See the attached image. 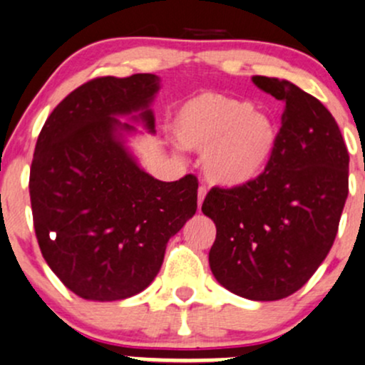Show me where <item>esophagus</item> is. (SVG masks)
I'll use <instances>...</instances> for the list:
<instances>
[{
	"mask_svg": "<svg viewBox=\"0 0 365 365\" xmlns=\"http://www.w3.org/2000/svg\"><path fill=\"white\" fill-rule=\"evenodd\" d=\"M206 192H207L206 187H204V185L199 187V190H197V206H199V210H201L204 197H206Z\"/></svg>",
	"mask_w": 365,
	"mask_h": 365,
	"instance_id": "obj_1",
	"label": "esophagus"
}]
</instances>
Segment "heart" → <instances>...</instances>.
Instances as JSON below:
<instances>
[{"label": "heart", "instance_id": "heart-1", "mask_svg": "<svg viewBox=\"0 0 365 365\" xmlns=\"http://www.w3.org/2000/svg\"><path fill=\"white\" fill-rule=\"evenodd\" d=\"M176 142L202 150V170L213 183L241 187L259 178L279 147V128L247 100L206 91L187 100L175 115Z\"/></svg>", "mask_w": 365, "mask_h": 365}]
</instances>
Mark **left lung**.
Wrapping results in <instances>:
<instances>
[{
    "mask_svg": "<svg viewBox=\"0 0 365 365\" xmlns=\"http://www.w3.org/2000/svg\"><path fill=\"white\" fill-rule=\"evenodd\" d=\"M284 102L279 147L265 173L210 190L202 213L216 225L215 279L234 294L275 302L296 293L329 253L348 195L341 131L317 98L286 79L255 76Z\"/></svg>",
    "mask_w": 365,
    "mask_h": 365,
    "instance_id": "obj_1",
    "label": "left lung"
}]
</instances>
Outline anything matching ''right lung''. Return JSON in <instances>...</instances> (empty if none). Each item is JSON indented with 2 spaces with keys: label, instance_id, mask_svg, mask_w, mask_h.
Masks as SVG:
<instances>
[{
  "label": "right lung",
  "instance_id": "obj_1",
  "mask_svg": "<svg viewBox=\"0 0 365 365\" xmlns=\"http://www.w3.org/2000/svg\"><path fill=\"white\" fill-rule=\"evenodd\" d=\"M155 74L97 78L48 115L29 176L39 250L79 298L118 302L161 270L170 237L197 210V180H155L126 145L137 128L154 133Z\"/></svg>",
  "mask_w": 365,
  "mask_h": 365
}]
</instances>
